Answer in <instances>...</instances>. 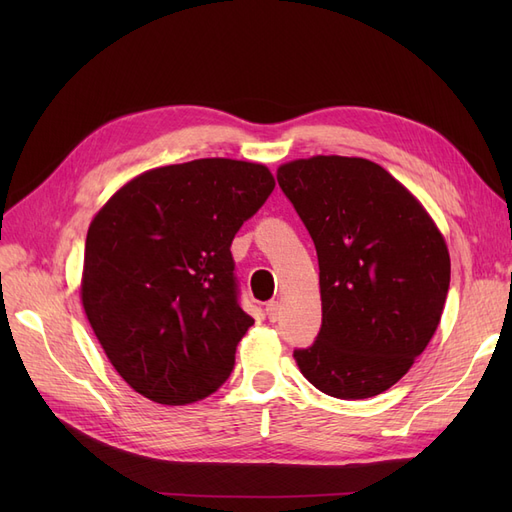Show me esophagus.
<instances>
[{
	"instance_id": "esophagus-1",
	"label": "esophagus",
	"mask_w": 512,
	"mask_h": 512,
	"mask_svg": "<svg viewBox=\"0 0 512 512\" xmlns=\"http://www.w3.org/2000/svg\"><path fill=\"white\" fill-rule=\"evenodd\" d=\"M265 314H267V318H269L271 322H275L277 316H280V303H277V301H269L267 307H265Z\"/></svg>"
}]
</instances>
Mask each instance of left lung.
<instances>
[{"label": "left lung", "instance_id": "left-lung-1", "mask_svg": "<svg viewBox=\"0 0 512 512\" xmlns=\"http://www.w3.org/2000/svg\"><path fill=\"white\" fill-rule=\"evenodd\" d=\"M318 254L322 327L294 350L337 399L384 393L436 333L451 284L440 230L393 175L363 158L316 156L277 170Z\"/></svg>", "mask_w": 512, "mask_h": 512}]
</instances>
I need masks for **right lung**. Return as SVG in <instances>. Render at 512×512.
Returning a JSON list of instances; mask_svg holds the SVG:
<instances>
[{"instance_id":"1","label":"right lung","mask_w":512,"mask_h":512,"mask_svg":"<svg viewBox=\"0 0 512 512\" xmlns=\"http://www.w3.org/2000/svg\"><path fill=\"white\" fill-rule=\"evenodd\" d=\"M273 188L254 162L170 164L123 185L91 222L83 307L136 393L185 406L228 380L254 324L239 305L230 245Z\"/></svg>"}]
</instances>
